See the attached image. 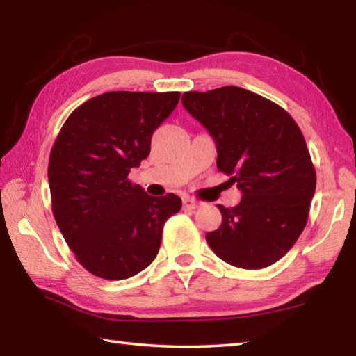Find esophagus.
I'll return each mask as SVG.
<instances>
[{
	"mask_svg": "<svg viewBox=\"0 0 356 356\" xmlns=\"http://www.w3.org/2000/svg\"><path fill=\"white\" fill-rule=\"evenodd\" d=\"M200 207V202H197V200H194V199H185L184 200V208L185 209H197Z\"/></svg>",
	"mask_w": 356,
	"mask_h": 356,
	"instance_id": "34e87169",
	"label": "esophagus"
}]
</instances>
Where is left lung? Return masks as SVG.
I'll use <instances>...</instances> for the list:
<instances>
[{"label": "left lung", "mask_w": 356, "mask_h": 356, "mask_svg": "<svg viewBox=\"0 0 356 356\" xmlns=\"http://www.w3.org/2000/svg\"><path fill=\"white\" fill-rule=\"evenodd\" d=\"M182 104L213 136L217 168L243 194L237 207L217 205L222 225L207 234L209 248L232 266H270L303 232L315 193L303 133L280 105L236 86L186 92Z\"/></svg>", "instance_id": "8db88e82"}]
</instances>
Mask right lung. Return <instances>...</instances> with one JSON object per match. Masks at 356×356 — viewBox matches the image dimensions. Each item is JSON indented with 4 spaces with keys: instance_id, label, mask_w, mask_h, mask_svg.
<instances>
[{
    "instance_id": "right-lung-1",
    "label": "right lung",
    "mask_w": 356,
    "mask_h": 356,
    "mask_svg": "<svg viewBox=\"0 0 356 356\" xmlns=\"http://www.w3.org/2000/svg\"><path fill=\"white\" fill-rule=\"evenodd\" d=\"M179 92H108L67 118L49 161L56 225L90 274L125 280L149 266L163 225L182 208L176 194L153 197L128 180L151 149Z\"/></svg>"
}]
</instances>
